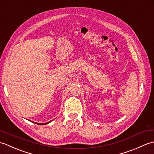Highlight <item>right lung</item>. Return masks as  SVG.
Returning <instances> with one entry per match:
<instances>
[{
  "label": "right lung",
  "mask_w": 154,
  "mask_h": 154,
  "mask_svg": "<svg viewBox=\"0 0 154 154\" xmlns=\"http://www.w3.org/2000/svg\"><path fill=\"white\" fill-rule=\"evenodd\" d=\"M50 122H51V121H50ZM50 122H46V123H37V122H34V123L39 124V125H45V124H47L48 123H50Z\"/></svg>",
  "instance_id": "right-lung-1"
}]
</instances>
